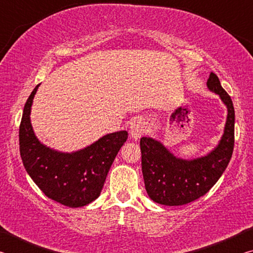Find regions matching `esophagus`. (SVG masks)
<instances>
[{
	"mask_svg": "<svg viewBox=\"0 0 253 253\" xmlns=\"http://www.w3.org/2000/svg\"><path fill=\"white\" fill-rule=\"evenodd\" d=\"M145 130H146V126H145V123L142 121V119L140 118L132 119L129 127V134L131 136V138L134 139L140 138L145 132Z\"/></svg>",
	"mask_w": 253,
	"mask_h": 253,
	"instance_id": "1",
	"label": "esophagus"
}]
</instances>
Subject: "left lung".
Returning a JSON list of instances; mask_svg holds the SVG:
<instances>
[{
    "instance_id": "1",
    "label": "left lung",
    "mask_w": 253,
    "mask_h": 253,
    "mask_svg": "<svg viewBox=\"0 0 253 253\" xmlns=\"http://www.w3.org/2000/svg\"><path fill=\"white\" fill-rule=\"evenodd\" d=\"M207 85L219 95L228 116L219 144L207 155L184 160L170 153L152 137L140 138L142 170L147 194L154 202L169 207L184 205L207 194L217 182L232 157L234 146V108L232 100L211 72Z\"/></svg>"
}]
</instances>
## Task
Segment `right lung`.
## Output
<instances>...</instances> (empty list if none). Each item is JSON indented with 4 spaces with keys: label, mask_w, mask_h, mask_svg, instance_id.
<instances>
[{
    "label": "right lung",
    "mask_w": 253,
    "mask_h": 253,
    "mask_svg": "<svg viewBox=\"0 0 253 253\" xmlns=\"http://www.w3.org/2000/svg\"><path fill=\"white\" fill-rule=\"evenodd\" d=\"M38 84L25 102L19 130L24 169L49 199L69 208L84 207L100 195L115 157L127 140L121 130L102 136L72 153L55 151L42 144L31 125V107Z\"/></svg>",
    "instance_id": "add662e5"
}]
</instances>
